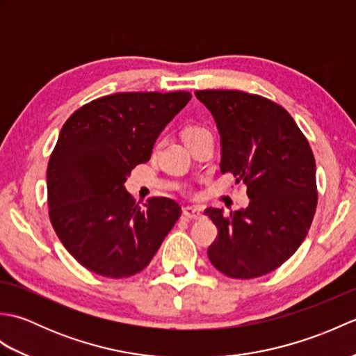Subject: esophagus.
Instances as JSON below:
<instances>
[{
  "label": "esophagus",
  "instance_id": "esophagus-1",
  "mask_svg": "<svg viewBox=\"0 0 356 356\" xmlns=\"http://www.w3.org/2000/svg\"><path fill=\"white\" fill-rule=\"evenodd\" d=\"M184 216L190 220H199L203 217V211L199 207H185L184 208Z\"/></svg>",
  "mask_w": 356,
  "mask_h": 356
}]
</instances>
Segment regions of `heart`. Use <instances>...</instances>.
Masks as SVG:
<instances>
[{"label": "heart", "instance_id": "1", "mask_svg": "<svg viewBox=\"0 0 356 356\" xmlns=\"http://www.w3.org/2000/svg\"><path fill=\"white\" fill-rule=\"evenodd\" d=\"M205 133H209L207 128H203L200 125H190L185 128L184 131V139L188 140V139H193V138H197V136L200 134H205Z\"/></svg>", "mask_w": 356, "mask_h": 356}]
</instances>
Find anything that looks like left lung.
<instances>
[{
  "label": "left lung",
  "instance_id": "8db88e82",
  "mask_svg": "<svg viewBox=\"0 0 356 356\" xmlns=\"http://www.w3.org/2000/svg\"><path fill=\"white\" fill-rule=\"evenodd\" d=\"M222 140L220 171L248 186L246 209L208 208L218 234L208 248L213 266L231 278L266 275L307 236L318 193L315 157L282 105L238 90H199Z\"/></svg>",
  "mask_w": 356,
  "mask_h": 356
}]
</instances>
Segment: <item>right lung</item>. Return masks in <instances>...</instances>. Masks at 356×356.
I'll list each match as a JSON object with an SVG mask.
<instances>
[{"label":"right lung","mask_w":356,"mask_h":356,"mask_svg":"<svg viewBox=\"0 0 356 356\" xmlns=\"http://www.w3.org/2000/svg\"><path fill=\"white\" fill-rule=\"evenodd\" d=\"M190 99L188 92L115 93L82 105L63 125L47 166L49 217L88 270L108 278L138 274L182 214L166 197L140 208L124 184Z\"/></svg>","instance_id":"1"}]
</instances>
